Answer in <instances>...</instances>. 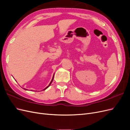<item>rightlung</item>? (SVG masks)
I'll list each match as a JSON object with an SVG mask.
<instances>
[{"label": "right lung", "instance_id": "right-lung-1", "mask_svg": "<svg viewBox=\"0 0 130 130\" xmlns=\"http://www.w3.org/2000/svg\"><path fill=\"white\" fill-rule=\"evenodd\" d=\"M53 78H54V76H53V79H52V81H51V82H50V84H49V86H47V87H46V88H44V89H43V90H45V89H46V88H48V87H49V86H50V85H51V84H52V82H53ZM24 89H25V88H24ZM25 90H27V89H25Z\"/></svg>", "mask_w": 130, "mask_h": 130}]
</instances>
